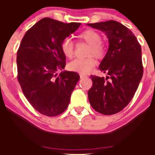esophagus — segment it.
<instances>
[{
    "label": "esophagus",
    "mask_w": 155,
    "mask_h": 155,
    "mask_svg": "<svg viewBox=\"0 0 155 155\" xmlns=\"http://www.w3.org/2000/svg\"><path fill=\"white\" fill-rule=\"evenodd\" d=\"M80 77H81V79H84V78H87V77H88V76L85 75V74H80Z\"/></svg>",
    "instance_id": "obj_1"
}]
</instances>
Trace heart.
Segmentation results:
<instances>
[{"instance_id":"heart-1","label":"heart","mask_w":155,"mask_h":155,"mask_svg":"<svg viewBox=\"0 0 155 155\" xmlns=\"http://www.w3.org/2000/svg\"><path fill=\"white\" fill-rule=\"evenodd\" d=\"M78 38L89 45L88 58H77L68 64V67L71 71L80 74H87L97 64L95 58H102L105 55L106 44L101 39V34L93 29H87L79 34ZM61 51L66 58H71L74 54V43L69 38L64 39L61 44Z\"/></svg>"}]
</instances>
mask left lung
<instances>
[{"label": "left lung", "mask_w": 155, "mask_h": 155, "mask_svg": "<svg viewBox=\"0 0 155 155\" xmlns=\"http://www.w3.org/2000/svg\"><path fill=\"white\" fill-rule=\"evenodd\" d=\"M104 32L109 39L108 51L99 70L106 79L91 76L93 85L88 91L90 104L104 115L119 112L130 102L142 78V48L134 34L117 21L88 23Z\"/></svg>", "instance_id": "left-lung-1"}]
</instances>
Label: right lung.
<instances>
[{
  "instance_id": "add662e5",
  "label": "right lung",
  "mask_w": 155,
  "mask_h": 155,
  "mask_svg": "<svg viewBox=\"0 0 155 155\" xmlns=\"http://www.w3.org/2000/svg\"><path fill=\"white\" fill-rule=\"evenodd\" d=\"M80 25L44 18L22 38L17 51V79L27 100L41 114L58 116L68 106L80 76L63 71L66 56L61 44ZM59 71H62L58 75Z\"/></svg>"
}]
</instances>
